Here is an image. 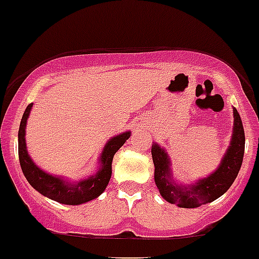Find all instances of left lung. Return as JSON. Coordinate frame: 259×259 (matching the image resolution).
<instances>
[{"label": "left lung", "instance_id": "obj_1", "mask_svg": "<svg viewBox=\"0 0 259 259\" xmlns=\"http://www.w3.org/2000/svg\"><path fill=\"white\" fill-rule=\"evenodd\" d=\"M234 125L230 145L224 154L218 169L210 176L191 184L176 182L171 173L170 157L164 147L154 142L151 146L155 171L154 179L160 194L165 201L183 208H194L210 203L223 196L238 176L244 156V128L238 110L233 108Z\"/></svg>", "mask_w": 259, "mask_h": 259}]
</instances>
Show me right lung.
I'll return each instance as SVG.
<instances>
[{
  "instance_id": "obj_1",
  "label": "right lung",
  "mask_w": 259,
  "mask_h": 259,
  "mask_svg": "<svg viewBox=\"0 0 259 259\" xmlns=\"http://www.w3.org/2000/svg\"><path fill=\"white\" fill-rule=\"evenodd\" d=\"M33 103L26 107L19 128V160L21 169L35 191L44 197L60 202L62 205H82L98 198L107 188L112 177V161L114 154L131 136V131H125L108 140L99 157V169L94 176L78 182H70L60 176H53L40 169L30 157L26 147L25 130Z\"/></svg>"
}]
</instances>
